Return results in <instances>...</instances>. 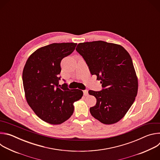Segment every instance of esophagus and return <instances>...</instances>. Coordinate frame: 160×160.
<instances>
[{"label": "esophagus", "instance_id": "1", "mask_svg": "<svg viewBox=\"0 0 160 160\" xmlns=\"http://www.w3.org/2000/svg\"><path fill=\"white\" fill-rule=\"evenodd\" d=\"M83 95L85 96H88V90H83Z\"/></svg>", "mask_w": 160, "mask_h": 160}]
</instances>
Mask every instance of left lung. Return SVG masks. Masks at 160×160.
Listing matches in <instances>:
<instances>
[{
    "label": "left lung",
    "instance_id": "1",
    "mask_svg": "<svg viewBox=\"0 0 160 160\" xmlns=\"http://www.w3.org/2000/svg\"><path fill=\"white\" fill-rule=\"evenodd\" d=\"M76 50L104 88L99 92L88 91L97 99L90 114L106 125L119 122L138 92V78L130 54L120 45L101 40L80 43Z\"/></svg>",
    "mask_w": 160,
    "mask_h": 160
}]
</instances>
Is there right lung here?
I'll return each mask as SVG.
<instances>
[{
    "label": "right lung",
    "mask_w": 160,
    "mask_h": 160,
    "mask_svg": "<svg viewBox=\"0 0 160 160\" xmlns=\"http://www.w3.org/2000/svg\"><path fill=\"white\" fill-rule=\"evenodd\" d=\"M76 43H53L42 47L28 58L22 71V83L27 103L43 121L61 124L74 111L73 103L83 96L82 90L59 85L60 63L73 52Z\"/></svg>",
    "instance_id": "1"
}]
</instances>
